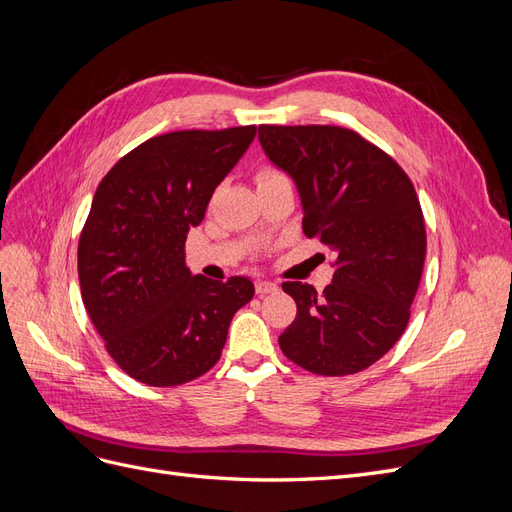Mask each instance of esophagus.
Instances as JSON below:
<instances>
[{"mask_svg": "<svg viewBox=\"0 0 512 512\" xmlns=\"http://www.w3.org/2000/svg\"><path fill=\"white\" fill-rule=\"evenodd\" d=\"M280 290V286L273 284V282H256V292L258 294H271V292H277Z\"/></svg>", "mask_w": 512, "mask_h": 512, "instance_id": "esophagus-1", "label": "esophagus"}]
</instances>
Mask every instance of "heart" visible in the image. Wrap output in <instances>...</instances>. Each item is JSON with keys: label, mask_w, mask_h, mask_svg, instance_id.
I'll return each mask as SVG.
<instances>
[{"label": "heart", "mask_w": 512, "mask_h": 512, "mask_svg": "<svg viewBox=\"0 0 512 512\" xmlns=\"http://www.w3.org/2000/svg\"><path fill=\"white\" fill-rule=\"evenodd\" d=\"M277 179H286V175L282 173V170H277L273 166H262L258 168L256 173V183L262 185V183H271V181H277Z\"/></svg>", "instance_id": "obj_1"}]
</instances>
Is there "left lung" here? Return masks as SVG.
Wrapping results in <instances>:
<instances>
[{
	"label": "left lung",
	"mask_w": 512,
	"mask_h": 512,
	"mask_svg": "<svg viewBox=\"0 0 512 512\" xmlns=\"http://www.w3.org/2000/svg\"><path fill=\"white\" fill-rule=\"evenodd\" d=\"M269 160L297 183L303 232L335 254L333 282H284L297 318L280 335L292 363L348 376L389 352L410 320L427 235L421 203L401 166L339 126H258Z\"/></svg>",
	"instance_id": "left-lung-1"
}]
</instances>
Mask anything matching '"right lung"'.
Here are the masks:
<instances>
[{"instance_id":"1","label":"right lung","mask_w":512,"mask_h":512,"mask_svg":"<svg viewBox=\"0 0 512 512\" xmlns=\"http://www.w3.org/2000/svg\"><path fill=\"white\" fill-rule=\"evenodd\" d=\"M256 126L179 130L126 153L100 181L79 241L87 314L113 361L149 386L190 382L220 361L247 277L211 282L185 267V239Z\"/></svg>"}]
</instances>
